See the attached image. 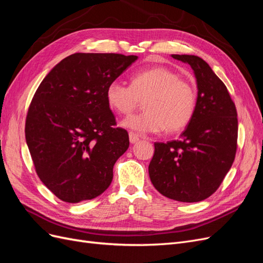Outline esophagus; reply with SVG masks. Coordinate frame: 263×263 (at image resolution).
Here are the masks:
<instances>
[{
    "label": "esophagus",
    "mask_w": 263,
    "mask_h": 263,
    "mask_svg": "<svg viewBox=\"0 0 263 263\" xmlns=\"http://www.w3.org/2000/svg\"><path fill=\"white\" fill-rule=\"evenodd\" d=\"M138 140H139V135H137L136 133H134V132H129L130 144H135V142H137Z\"/></svg>",
    "instance_id": "34e87169"
}]
</instances>
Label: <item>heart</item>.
Wrapping results in <instances>:
<instances>
[{
    "mask_svg": "<svg viewBox=\"0 0 263 263\" xmlns=\"http://www.w3.org/2000/svg\"><path fill=\"white\" fill-rule=\"evenodd\" d=\"M108 106L128 115L145 100V112L125 118L124 128L140 134L179 132L192 119L196 107L193 84L172 69L153 67L132 76V84L118 80L110 82L105 92Z\"/></svg>",
    "mask_w": 263,
    "mask_h": 263,
    "instance_id": "b5f03b06",
    "label": "heart"
}]
</instances>
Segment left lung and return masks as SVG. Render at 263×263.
<instances>
[{
  "label": "left lung",
  "instance_id": "1",
  "mask_svg": "<svg viewBox=\"0 0 263 263\" xmlns=\"http://www.w3.org/2000/svg\"><path fill=\"white\" fill-rule=\"evenodd\" d=\"M172 57L194 71L196 107L180 139L156 142L149 177L158 192L171 200L201 202L219 187L235 160L237 110L226 85L208 62L193 54Z\"/></svg>",
  "mask_w": 263,
  "mask_h": 263
}]
</instances>
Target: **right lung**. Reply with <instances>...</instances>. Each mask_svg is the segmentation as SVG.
<instances>
[{
    "instance_id": "obj_1",
    "label": "right lung",
    "mask_w": 263,
    "mask_h": 263,
    "mask_svg": "<svg viewBox=\"0 0 263 263\" xmlns=\"http://www.w3.org/2000/svg\"><path fill=\"white\" fill-rule=\"evenodd\" d=\"M137 55H69L45 77L28 108L25 137L37 176L67 203L101 195L113 166L129 147L128 133L115 127L105 92Z\"/></svg>"
}]
</instances>
